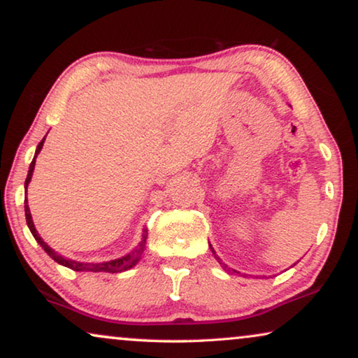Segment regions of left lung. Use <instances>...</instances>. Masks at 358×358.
<instances>
[{
	"label": "left lung",
	"mask_w": 358,
	"mask_h": 358,
	"mask_svg": "<svg viewBox=\"0 0 358 358\" xmlns=\"http://www.w3.org/2000/svg\"><path fill=\"white\" fill-rule=\"evenodd\" d=\"M212 252H213V249H212ZM213 254H215V252H213ZM215 257H217V255H215ZM217 260H218V257H217ZM218 262H220V260H218ZM223 265V268H225L227 271H234V270H230V268H228V266L225 265V264H222Z\"/></svg>",
	"instance_id": "left-lung-1"
}]
</instances>
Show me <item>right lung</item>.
<instances>
[{"mask_svg": "<svg viewBox=\"0 0 358 358\" xmlns=\"http://www.w3.org/2000/svg\"><path fill=\"white\" fill-rule=\"evenodd\" d=\"M46 138V136H45ZM45 138L38 143V146H36V152H35V157L34 161L30 164V169H29V173H27V180H25V193H27V185L30 183V178H31V173H34V169H35V159L38 156V152L41 151L43 148V143H45ZM25 218H27V225H29L31 234H34V238L36 239V243L40 244V246L46 250V254L50 255V257L55 260V262L61 264L64 266H67V268L71 270H76V271H109V273H119V271H124L127 268H131L133 265H135L138 260H140L143 250H145V244H146V233L143 239L138 244L136 249L130 252L125 257H120V259H115V260H110V262H103V264H80V262H73V260H69V259H64L62 255L56 254L55 250H52L48 244L43 241L40 238L38 231L35 230V225L34 222H31V215H30V209H29V204H27V197H25Z\"/></svg>", "mask_w": 358, "mask_h": 358, "instance_id": "1", "label": "right lung"}]
</instances>
